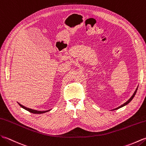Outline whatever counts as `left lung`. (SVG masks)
<instances>
[{"label": "left lung", "mask_w": 146, "mask_h": 146, "mask_svg": "<svg viewBox=\"0 0 146 146\" xmlns=\"http://www.w3.org/2000/svg\"><path fill=\"white\" fill-rule=\"evenodd\" d=\"M137 89H138V87H137V88L136 89V90H135V92H134V93L133 94V95H132V97H131V98H130V99H129L128 100H127V102H125L124 104H122V105H121V106H119V107H118V108H115V109H114V110H117V109H119V108H122V107H124V106H125V105H127V104H128L129 103V102H130L131 101V100H132V99H133L134 98V97L135 96V94H136V92H137Z\"/></svg>", "instance_id": "1"}]
</instances>
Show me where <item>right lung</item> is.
I'll return each instance as SVG.
<instances>
[{
	"instance_id": "right-lung-1",
	"label": "right lung",
	"mask_w": 146,
	"mask_h": 146,
	"mask_svg": "<svg viewBox=\"0 0 146 146\" xmlns=\"http://www.w3.org/2000/svg\"><path fill=\"white\" fill-rule=\"evenodd\" d=\"M18 104H19V106L21 107V108H22L25 109V110H27V111H29V112H30L31 113H33V114H43V113H45V112H46L49 111V110H48V111H36V110L31 109H29L28 108H26V107L22 106V104H19V103H18Z\"/></svg>"
}]
</instances>
